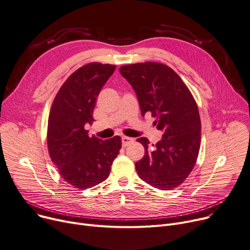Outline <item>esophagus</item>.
<instances>
[{
    "label": "esophagus",
    "mask_w": 250,
    "mask_h": 250,
    "mask_svg": "<svg viewBox=\"0 0 250 250\" xmlns=\"http://www.w3.org/2000/svg\"><path fill=\"white\" fill-rule=\"evenodd\" d=\"M132 142H134V139H131V138H128V137H123L122 138V143H123L124 146H126L127 145H129Z\"/></svg>",
    "instance_id": "obj_1"
}]
</instances>
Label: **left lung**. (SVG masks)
<instances>
[{"label":"left lung","instance_id":"8db88e82","mask_svg":"<svg viewBox=\"0 0 250 250\" xmlns=\"http://www.w3.org/2000/svg\"><path fill=\"white\" fill-rule=\"evenodd\" d=\"M121 74L136 91L142 115L156 119L162 140L149 147L140 138L145 156L136 163L139 177L161 190H172L190 175L201 142V121L195 99L181 77L157 62L124 65Z\"/></svg>","mask_w":250,"mask_h":250}]
</instances>
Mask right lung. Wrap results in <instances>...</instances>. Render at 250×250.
Returning <instances> with one entry per match:
<instances>
[{
	"label": "right lung",
	"instance_id": "1",
	"mask_svg": "<svg viewBox=\"0 0 250 250\" xmlns=\"http://www.w3.org/2000/svg\"><path fill=\"white\" fill-rule=\"evenodd\" d=\"M115 66L89 63L73 72L56 94L48 119L50 158L61 177L78 189H88L107 179L122 147L119 136L89 137L84 128L94 122L96 97Z\"/></svg>",
	"mask_w": 250,
	"mask_h": 250
}]
</instances>
